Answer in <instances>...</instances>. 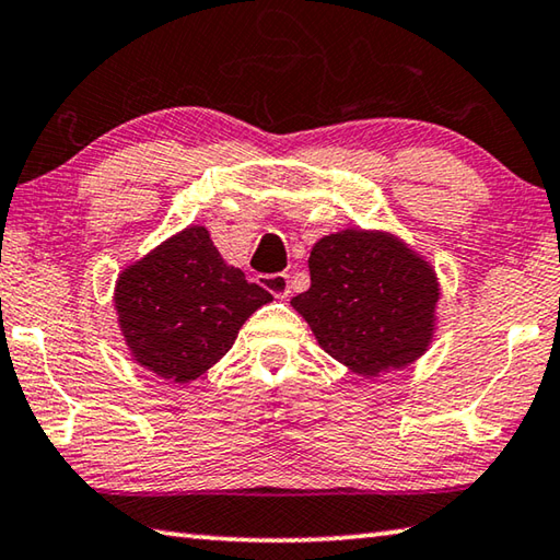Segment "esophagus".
<instances>
[{"instance_id":"34e87169","label":"esophagus","mask_w":560,"mask_h":560,"mask_svg":"<svg viewBox=\"0 0 560 560\" xmlns=\"http://www.w3.org/2000/svg\"><path fill=\"white\" fill-rule=\"evenodd\" d=\"M260 285L278 300H285L290 295V275L288 272L260 275Z\"/></svg>"}]
</instances>
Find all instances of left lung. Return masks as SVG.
Returning a JSON list of instances; mask_svg holds the SVG:
<instances>
[{
	"label": "left lung",
	"instance_id": "left-lung-1",
	"mask_svg": "<svg viewBox=\"0 0 560 560\" xmlns=\"http://www.w3.org/2000/svg\"><path fill=\"white\" fill-rule=\"evenodd\" d=\"M307 292L292 298L319 347L359 376L404 369L435 329V270L388 233L347 229L310 253Z\"/></svg>",
	"mask_w": 560,
	"mask_h": 560
}]
</instances>
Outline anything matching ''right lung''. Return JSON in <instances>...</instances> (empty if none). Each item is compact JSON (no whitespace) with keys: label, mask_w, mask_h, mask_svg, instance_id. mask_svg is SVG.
Returning a JSON list of instances; mask_svg holds the SVG:
<instances>
[{"label":"right lung","mask_w":560,"mask_h":560,"mask_svg":"<svg viewBox=\"0 0 560 560\" xmlns=\"http://www.w3.org/2000/svg\"><path fill=\"white\" fill-rule=\"evenodd\" d=\"M272 295L225 265L203 225H189L125 268L115 310L135 361L174 384L199 378Z\"/></svg>","instance_id":"add662e5"}]
</instances>
